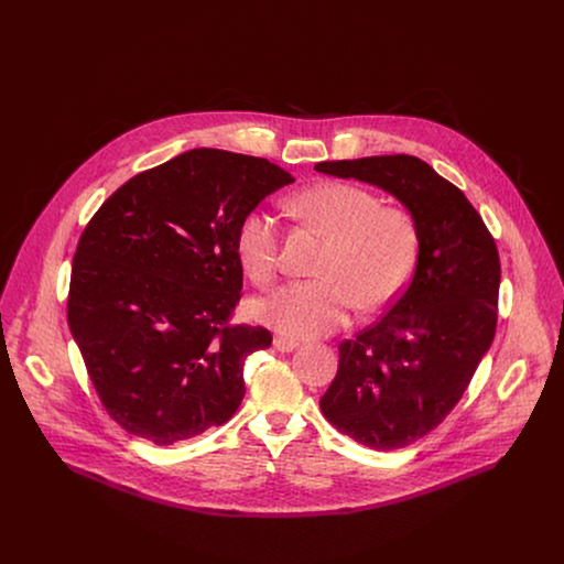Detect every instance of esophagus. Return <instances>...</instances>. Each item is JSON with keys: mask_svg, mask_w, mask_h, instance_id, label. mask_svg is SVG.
<instances>
[{"mask_svg": "<svg viewBox=\"0 0 564 564\" xmlns=\"http://www.w3.org/2000/svg\"><path fill=\"white\" fill-rule=\"evenodd\" d=\"M301 344L296 341V339L285 338V336H276L274 338V348L276 350H281V352H292V350H296Z\"/></svg>", "mask_w": 564, "mask_h": 564, "instance_id": "34e87169", "label": "esophagus"}]
</instances>
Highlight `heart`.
<instances>
[{
    "instance_id": "heart-1",
    "label": "heart",
    "mask_w": 564,
    "mask_h": 564,
    "mask_svg": "<svg viewBox=\"0 0 564 564\" xmlns=\"http://www.w3.org/2000/svg\"><path fill=\"white\" fill-rule=\"evenodd\" d=\"M290 212L321 228L327 248L318 279L292 281L254 303L265 325L290 338H321L344 327L359 305L375 312L390 305L410 283L421 232L416 218L401 205H381L366 187L323 181L301 189L288 203ZM237 254L259 285L281 270V226L261 209H252L237 226Z\"/></svg>"
}]
</instances>
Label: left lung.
<instances>
[{
    "label": "left lung",
    "mask_w": 564,
    "mask_h": 564,
    "mask_svg": "<svg viewBox=\"0 0 564 564\" xmlns=\"http://www.w3.org/2000/svg\"><path fill=\"white\" fill-rule=\"evenodd\" d=\"M318 172L381 187L416 218L421 248L405 292L339 341L325 419L355 443L403 449L436 430L468 388L497 329V243L466 196L410 154L323 161Z\"/></svg>",
    "instance_id": "obj_1"
}]
</instances>
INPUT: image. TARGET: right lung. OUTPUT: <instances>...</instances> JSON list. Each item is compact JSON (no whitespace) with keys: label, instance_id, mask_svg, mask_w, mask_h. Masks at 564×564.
<instances>
[{"label":"right lung","instance_id":"obj_1","mask_svg":"<svg viewBox=\"0 0 564 564\" xmlns=\"http://www.w3.org/2000/svg\"><path fill=\"white\" fill-rule=\"evenodd\" d=\"M294 183L248 154L196 148L123 183L80 235L67 323L119 427L167 447L225 425L263 327L232 325L237 226Z\"/></svg>","mask_w":564,"mask_h":564}]
</instances>
